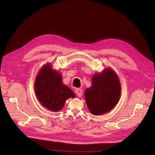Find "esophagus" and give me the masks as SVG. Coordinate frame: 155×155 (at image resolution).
Returning <instances> with one entry per match:
<instances>
[{
    "label": "esophagus",
    "instance_id": "obj_1",
    "mask_svg": "<svg viewBox=\"0 0 155 155\" xmlns=\"http://www.w3.org/2000/svg\"><path fill=\"white\" fill-rule=\"evenodd\" d=\"M75 92L77 94V95L78 96V97H81L82 95V94H83V91L82 88H77L75 90Z\"/></svg>",
    "mask_w": 155,
    "mask_h": 155
}]
</instances>
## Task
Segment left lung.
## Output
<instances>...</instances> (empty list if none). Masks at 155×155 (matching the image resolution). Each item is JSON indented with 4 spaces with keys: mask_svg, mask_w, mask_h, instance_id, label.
I'll list each match as a JSON object with an SVG mask.
<instances>
[{
    "mask_svg": "<svg viewBox=\"0 0 155 155\" xmlns=\"http://www.w3.org/2000/svg\"><path fill=\"white\" fill-rule=\"evenodd\" d=\"M92 84L85 91L87 107L94 115H101L112 110L120 96V84L117 75L111 68L97 73Z\"/></svg>",
    "mask_w": 155,
    "mask_h": 155,
    "instance_id": "obj_1",
    "label": "left lung"
}]
</instances>
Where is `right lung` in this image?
I'll return each mask as SVG.
<instances>
[{
  "label": "right lung",
  "mask_w": 155,
  "mask_h": 155,
  "mask_svg": "<svg viewBox=\"0 0 155 155\" xmlns=\"http://www.w3.org/2000/svg\"><path fill=\"white\" fill-rule=\"evenodd\" d=\"M35 90L42 105L54 112L61 110L68 99L75 97L74 92L63 84L60 73L53 70L50 63L46 64L38 73Z\"/></svg>",
  "instance_id": "add662e5"
}]
</instances>
